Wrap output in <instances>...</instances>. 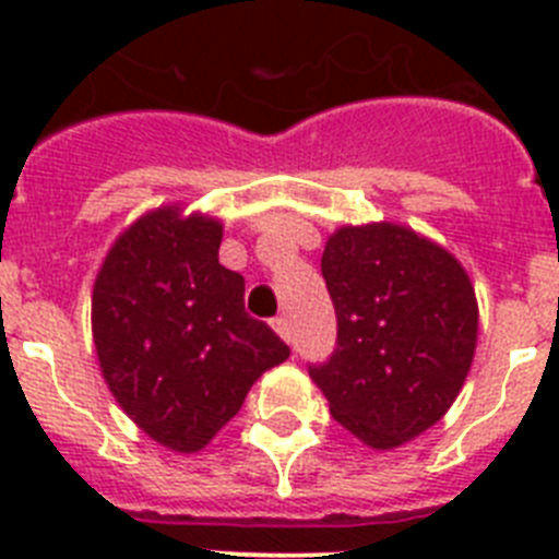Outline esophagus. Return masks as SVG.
<instances>
[{"instance_id":"esophagus-1","label":"esophagus","mask_w":559,"mask_h":559,"mask_svg":"<svg viewBox=\"0 0 559 559\" xmlns=\"http://www.w3.org/2000/svg\"><path fill=\"white\" fill-rule=\"evenodd\" d=\"M271 328H274V333L280 335V338L290 341V324H288V319H285V316H276L274 322H271Z\"/></svg>"}]
</instances>
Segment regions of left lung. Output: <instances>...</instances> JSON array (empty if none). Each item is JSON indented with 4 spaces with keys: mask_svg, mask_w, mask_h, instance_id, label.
Returning a JSON list of instances; mask_svg holds the SVG:
<instances>
[{
    "mask_svg": "<svg viewBox=\"0 0 559 559\" xmlns=\"http://www.w3.org/2000/svg\"><path fill=\"white\" fill-rule=\"evenodd\" d=\"M322 274L338 344L310 378L330 414L372 451H392L445 417L471 372L478 302L445 246L412 226H341Z\"/></svg>",
    "mask_w": 559,
    "mask_h": 559,
    "instance_id": "left-lung-1",
    "label": "left lung"
}]
</instances>
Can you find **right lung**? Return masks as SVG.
I'll return each instance as SVG.
<instances>
[{
  "mask_svg": "<svg viewBox=\"0 0 559 559\" xmlns=\"http://www.w3.org/2000/svg\"><path fill=\"white\" fill-rule=\"evenodd\" d=\"M224 224L156 206L108 249L92 290V335L108 392L162 448L199 453L254 380L290 355L243 308V276L218 263Z\"/></svg>",
  "mask_w": 559,
  "mask_h": 559,
  "instance_id": "add662e5",
  "label": "right lung"
}]
</instances>
